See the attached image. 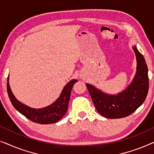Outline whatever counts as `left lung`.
I'll return each mask as SVG.
<instances>
[{"instance_id": "1", "label": "left lung", "mask_w": 154, "mask_h": 154, "mask_svg": "<svg viewBox=\"0 0 154 154\" xmlns=\"http://www.w3.org/2000/svg\"><path fill=\"white\" fill-rule=\"evenodd\" d=\"M137 67L135 75L129 85L116 94H108L91 84L86 83L97 111L106 119H121L135 111L143 103L149 91L148 67L142 54L136 45Z\"/></svg>"}]
</instances>
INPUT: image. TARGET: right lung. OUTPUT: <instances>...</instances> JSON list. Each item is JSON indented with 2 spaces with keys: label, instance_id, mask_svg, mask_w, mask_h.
<instances>
[{
  "label": "right lung",
  "instance_id": "add662e5",
  "mask_svg": "<svg viewBox=\"0 0 154 154\" xmlns=\"http://www.w3.org/2000/svg\"><path fill=\"white\" fill-rule=\"evenodd\" d=\"M77 81L75 79L71 80L63 88L60 97L52 104L41 109L31 108L17 100L10 88L9 76L7 83L8 94L10 102L16 110L27 119L39 124H51L58 122L66 113L71 90Z\"/></svg>",
  "mask_w": 154,
  "mask_h": 154
}]
</instances>
